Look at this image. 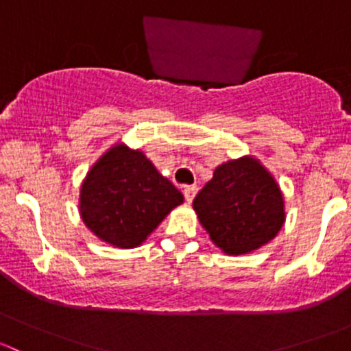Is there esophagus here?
Masks as SVG:
<instances>
[{
	"mask_svg": "<svg viewBox=\"0 0 351 351\" xmlns=\"http://www.w3.org/2000/svg\"><path fill=\"white\" fill-rule=\"evenodd\" d=\"M197 192H198V189L195 185H186V186H183V195H185V200L189 202H192L193 200V197L197 195Z\"/></svg>",
	"mask_w": 351,
	"mask_h": 351,
	"instance_id": "obj_1",
	"label": "esophagus"
}]
</instances>
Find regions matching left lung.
Instances as JSON below:
<instances>
[{
	"instance_id": "8db88e82",
	"label": "left lung",
	"mask_w": 351,
	"mask_h": 351,
	"mask_svg": "<svg viewBox=\"0 0 351 351\" xmlns=\"http://www.w3.org/2000/svg\"><path fill=\"white\" fill-rule=\"evenodd\" d=\"M200 224L228 254H244L277 236L284 198L270 173L253 158L221 165L193 200Z\"/></svg>"
}]
</instances>
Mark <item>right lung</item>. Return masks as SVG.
Wrapping results in <instances>:
<instances>
[{"label":"right lung","instance_id":"add662e5","mask_svg":"<svg viewBox=\"0 0 351 351\" xmlns=\"http://www.w3.org/2000/svg\"><path fill=\"white\" fill-rule=\"evenodd\" d=\"M183 202L141 151L112 147L90 169L81 189V217L100 239L119 247L139 246Z\"/></svg>","mask_w":351,"mask_h":351}]
</instances>
